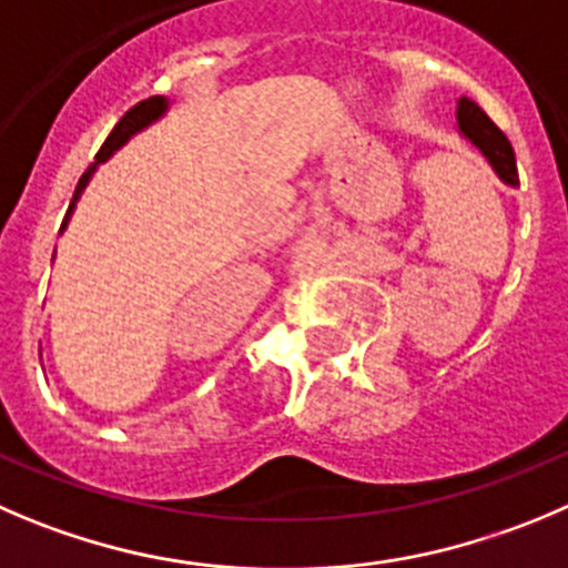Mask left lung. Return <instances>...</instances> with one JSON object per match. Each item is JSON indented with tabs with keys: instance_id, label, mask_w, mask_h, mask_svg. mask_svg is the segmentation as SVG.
I'll return each mask as SVG.
<instances>
[{
	"instance_id": "1",
	"label": "left lung",
	"mask_w": 568,
	"mask_h": 568,
	"mask_svg": "<svg viewBox=\"0 0 568 568\" xmlns=\"http://www.w3.org/2000/svg\"><path fill=\"white\" fill-rule=\"evenodd\" d=\"M457 133L471 144L474 150L483 153L488 161L490 170L499 175L501 183L516 189L518 186V170H516V155H513L510 142L505 133L488 119V113L468 97L457 100Z\"/></svg>"
}]
</instances>
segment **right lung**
<instances>
[{
  "label": "right lung",
  "mask_w": 568,
  "mask_h": 568,
  "mask_svg": "<svg viewBox=\"0 0 568 568\" xmlns=\"http://www.w3.org/2000/svg\"><path fill=\"white\" fill-rule=\"evenodd\" d=\"M166 111H170V100H166V97H150V100H144V102H139V105H133L131 111L125 113V116L119 119L116 128H113V131H111V136L105 139V144H102L100 153H97L94 164H91L89 170L83 172V178H80V181H78V189H74V197H72V203H69V212H67V217H63L61 231H67L69 220H72L74 209H78V200L83 197L85 186H89V181H91V175H94V172H97V166L105 164V161L111 159V155L116 153V150L125 148V144L131 142V139L136 136V133L148 131L150 125H155V122H159V119L164 116Z\"/></svg>",
  "instance_id": "add662e5"
}]
</instances>
